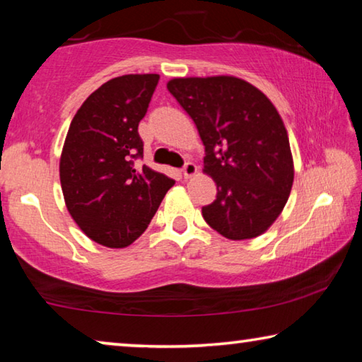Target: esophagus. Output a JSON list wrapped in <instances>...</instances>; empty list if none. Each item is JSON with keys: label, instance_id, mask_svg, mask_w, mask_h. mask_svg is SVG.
I'll return each mask as SVG.
<instances>
[{"label": "esophagus", "instance_id": "obj_1", "mask_svg": "<svg viewBox=\"0 0 362 362\" xmlns=\"http://www.w3.org/2000/svg\"><path fill=\"white\" fill-rule=\"evenodd\" d=\"M196 170H198V169H196L194 164L188 161V163H185V166H183L182 173H183V177H185V179H189V177L196 174Z\"/></svg>", "mask_w": 362, "mask_h": 362}]
</instances>
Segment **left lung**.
Wrapping results in <instances>:
<instances>
[{
	"label": "left lung",
	"mask_w": 362,
	"mask_h": 362,
	"mask_svg": "<svg viewBox=\"0 0 362 362\" xmlns=\"http://www.w3.org/2000/svg\"><path fill=\"white\" fill-rule=\"evenodd\" d=\"M169 93L192 116L203 140L204 173L217 185L203 207L209 226L228 240H250L284 209L293 182L289 139L268 97L235 76L175 78Z\"/></svg>",
	"instance_id": "1"
}]
</instances>
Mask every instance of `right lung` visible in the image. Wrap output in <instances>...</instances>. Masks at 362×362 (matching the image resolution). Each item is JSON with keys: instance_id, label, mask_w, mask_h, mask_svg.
<instances>
[{"instance_id": "1", "label": "right lung", "mask_w": 362, "mask_h": 362, "mask_svg": "<svg viewBox=\"0 0 362 362\" xmlns=\"http://www.w3.org/2000/svg\"><path fill=\"white\" fill-rule=\"evenodd\" d=\"M159 75H124L102 84L73 118L60 156L66 209L90 240L126 247L146 230L174 185L168 175L139 166V122Z\"/></svg>"}]
</instances>
